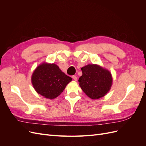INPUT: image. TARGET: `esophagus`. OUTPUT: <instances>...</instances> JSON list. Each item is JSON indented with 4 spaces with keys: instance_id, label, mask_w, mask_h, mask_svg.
Listing matches in <instances>:
<instances>
[{
    "instance_id": "esophagus-1",
    "label": "esophagus",
    "mask_w": 146,
    "mask_h": 146,
    "mask_svg": "<svg viewBox=\"0 0 146 146\" xmlns=\"http://www.w3.org/2000/svg\"><path fill=\"white\" fill-rule=\"evenodd\" d=\"M72 78L74 79V80L75 81H77V77L76 76H72Z\"/></svg>"
}]
</instances>
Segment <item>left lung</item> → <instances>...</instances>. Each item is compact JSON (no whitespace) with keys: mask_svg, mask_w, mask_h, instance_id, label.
Segmentation results:
<instances>
[{"mask_svg":"<svg viewBox=\"0 0 146 146\" xmlns=\"http://www.w3.org/2000/svg\"><path fill=\"white\" fill-rule=\"evenodd\" d=\"M82 76L79 85L85 93L92 99L104 97L111 89L113 78L109 70L97 64H88L82 68Z\"/></svg>","mask_w":146,"mask_h":146,"instance_id":"obj_1","label":"left lung"}]
</instances>
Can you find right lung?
Returning <instances> with one entry per match:
<instances>
[{
	"mask_svg": "<svg viewBox=\"0 0 146 146\" xmlns=\"http://www.w3.org/2000/svg\"><path fill=\"white\" fill-rule=\"evenodd\" d=\"M72 78L61 71L56 64L43 63L34 70L32 83L38 94L49 99L57 98Z\"/></svg>",
	"mask_w": 146,
	"mask_h": 146,
	"instance_id": "obj_1",
	"label": "right lung"
}]
</instances>
